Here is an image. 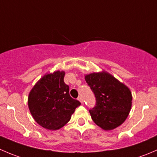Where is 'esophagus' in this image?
I'll return each mask as SVG.
<instances>
[{
	"label": "esophagus",
	"mask_w": 157,
	"mask_h": 157,
	"mask_svg": "<svg viewBox=\"0 0 157 157\" xmlns=\"http://www.w3.org/2000/svg\"><path fill=\"white\" fill-rule=\"evenodd\" d=\"M78 100L80 101V103H81V104L83 103V99H82L81 96H79V97H78Z\"/></svg>",
	"instance_id": "obj_1"
}]
</instances>
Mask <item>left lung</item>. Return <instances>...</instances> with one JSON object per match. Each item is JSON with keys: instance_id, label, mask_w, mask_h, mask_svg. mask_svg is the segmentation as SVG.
I'll use <instances>...</instances> for the list:
<instances>
[{"instance_id": "1", "label": "left lung", "mask_w": 157, "mask_h": 157, "mask_svg": "<svg viewBox=\"0 0 157 157\" xmlns=\"http://www.w3.org/2000/svg\"><path fill=\"white\" fill-rule=\"evenodd\" d=\"M85 80L96 97V105L90 110L95 124L105 131L113 130L123 124L132 105L130 89L104 71L86 74Z\"/></svg>"}]
</instances>
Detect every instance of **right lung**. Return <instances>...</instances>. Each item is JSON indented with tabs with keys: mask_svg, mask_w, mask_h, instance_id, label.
Returning <instances> with one entry per match:
<instances>
[{
	"mask_svg": "<svg viewBox=\"0 0 157 157\" xmlns=\"http://www.w3.org/2000/svg\"><path fill=\"white\" fill-rule=\"evenodd\" d=\"M64 71L46 74L30 90L28 106L35 121L48 130H58L70 121L77 107L80 105L69 94L65 84Z\"/></svg>",
	"mask_w": 157,
	"mask_h": 157,
	"instance_id": "right-lung-1",
	"label": "right lung"
}]
</instances>
